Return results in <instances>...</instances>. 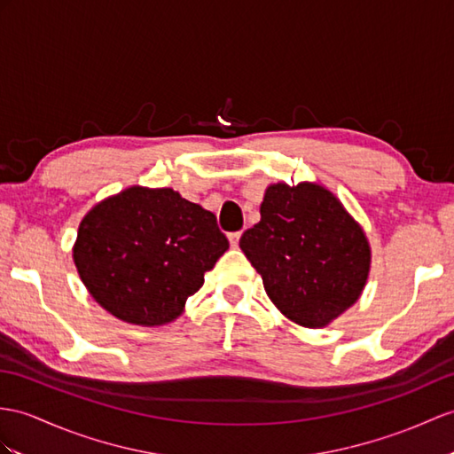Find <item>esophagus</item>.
Instances as JSON below:
<instances>
[{
  "label": "esophagus",
  "instance_id": "34e87169",
  "mask_svg": "<svg viewBox=\"0 0 454 454\" xmlns=\"http://www.w3.org/2000/svg\"><path fill=\"white\" fill-rule=\"evenodd\" d=\"M239 240H240V231H235V233H229V242H231V247L237 248V247H239Z\"/></svg>",
  "mask_w": 454,
  "mask_h": 454
}]
</instances>
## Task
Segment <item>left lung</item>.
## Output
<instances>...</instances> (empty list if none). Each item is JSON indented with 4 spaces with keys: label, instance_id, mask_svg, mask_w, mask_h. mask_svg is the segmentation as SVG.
<instances>
[{
    "label": "left lung",
    "instance_id": "8db88e82",
    "mask_svg": "<svg viewBox=\"0 0 454 454\" xmlns=\"http://www.w3.org/2000/svg\"><path fill=\"white\" fill-rule=\"evenodd\" d=\"M260 214L239 245L286 317L324 327L358 301L370 245L333 194L312 183H278L265 191Z\"/></svg>",
    "mask_w": 454,
    "mask_h": 454
}]
</instances>
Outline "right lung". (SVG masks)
Listing matches in <instances>:
<instances>
[{
	"mask_svg": "<svg viewBox=\"0 0 454 454\" xmlns=\"http://www.w3.org/2000/svg\"><path fill=\"white\" fill-rule=\"evenodd\" d=\"M227 248L212 212L171 189L130 186L84 215L73 258L99 306L152 327L183 312Z\"/></svg>",
	"mask_w": 454,
	"mask_h": 454,
	"instance_id": "right-lung-1",
	"label": "right lung"
}]
</instances>
